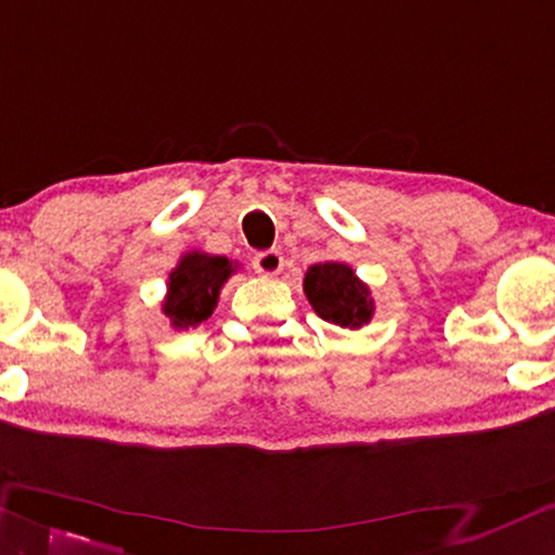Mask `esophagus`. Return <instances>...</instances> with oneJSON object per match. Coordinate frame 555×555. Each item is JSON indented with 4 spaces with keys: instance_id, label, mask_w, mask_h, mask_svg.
<instances>
[{
    "instance_id": "34e87169",
    "label": "esophagus",
    "mask_w": 555,
    "mask_h": 555,
    "mask_svg": "<svg viewBox=\"0 0 555 555\" xmlns=\"http://www.w3.org/2000/svg\"><path fill=\"white\" fill-rule=\"evenodd\" d=\"M254 271L261 276H276L281 269H284V256L279 249H267L254 256Z\"/></svg>"
}]
</instances>
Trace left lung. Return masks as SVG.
<instances>
[{"label":"left lung","mask_w":555,"mask_h":555,"mask_svg":"<svg viewBox=\"0 0 555 555\" xmlns=\"http://www.w3.org/2000/svg\"><path fill=\"white\" fill-rule=\"evenodd\" d=\"M304 292L309 296L313 311L336 326L359 328L369 324L371 313H374L369 288L346 263L326 261L311 267L306 271Z\"/></svg>","instance_id":"1"}]
</instances>
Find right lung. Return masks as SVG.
Masks as SVG:
<instances>
[{"instance_id": "add662e5", "label": "right lung", "mask_w": 555, "mask_h": 555, "mask_svg": "<svg viewBox=\"0 0 555 555\" xmlns=\"http://www.w3.org/2000/svg\"><path fill=\"white\" fill-rule=\"evenodd\" d=\"M227 256L186 254L169 274V294L164 301V313L173 326L189 328L211 317L219 299V288L231 276Z\"/></svg>"}]
</instances>
